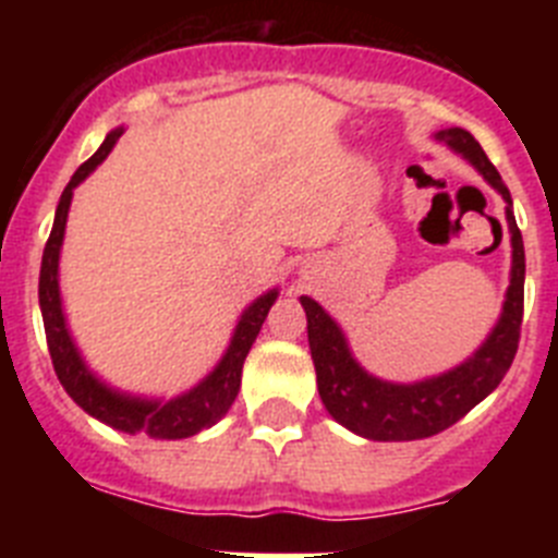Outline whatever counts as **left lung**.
Listing matches in <instances>:
<instances>
[{
  "instance_id": "1",
  "label": "left lung",
  "mask_w": 558,
  "mask_h": 558,
  "mask_svg": "<svg viewBox=\"0 0 558 558\" xmlns=\"http://www.w3.org/2000/svg\"><path fill=\"white\" fill-rule=\"evenodd\" d=\"M438 142L450 145L483 172L506 201V220L511 231V284L502 304L500 322L492 329L481 349L466 363L441 377L422 379L413 386H397L372 377L354 363L347 338L338 324L322 310V304L302 295L307 313L310 354L318 377V393L335 422L352 433L374 441H413L447 430L463 418L481 399L489 397L514 363L525 302V248L511 211V192L502 184L500 172L483 153L475 136L463 128H447L436 133Z\"/></svg>"
}]
</instances>
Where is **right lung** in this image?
Wrapping results in <instances>:
<instances>
[{"label": "right lung", "instance_id": "1", "mask_svg": "<svg viewBox=\"0 0 558 558\" xmlns=\"http://www.w3.org/2000/svg\"><path fill=\"white\" fill-rule=\"evenodd\" d=\"M120 136L122 131L108 133L106 142L100 145V150L77 167V172L72 175L66 190H63L61 201H58L56 223H52L49 240L47 245H44L41 276H38V304H41L49 357H52V366H56L61 386L66 388L69 397L75 399L77 405H81L88 416L100 418V422H106L108 427L122 433L142 430L150 438H186L206 430V427H211L215 422H220V418L229 413L231 402H234L236 391H240V377H243L245 354H248L251 343H254L259 329H263V322H265V315H268L270 304L276 302V290L259 295V299L245 310L243 318H240V324H236L234 329L231 347L226 349L218 368H215V372H211L201 386H195L190 393H184V397L170 399V402L133 399V397H125V393L111 391V388L102 386L100 379L92 377L86 363H83L81 354H77L75 343H72V338H69L66 322H63L61 293H58V256H61L63 229H66V211H69V204H72V190H75V186L86 179L88 172L95 170V167L106 159Z\"/></svg>", "mask_w": 558, "mask_h": 558}]
</instances>
